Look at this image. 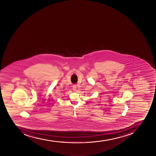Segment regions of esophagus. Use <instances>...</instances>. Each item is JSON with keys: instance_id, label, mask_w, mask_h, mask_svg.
<instances>
[{"instance_id": "esophagus-1", "label": "esophagus", "mask_w": 156, "mask_h": 156, "mask_svg": "<svg viewBox=\"0 0 156 156\" xmlns=\"http://www.w3.org/2000/svg\"><path fill=\"white\" fill-rule=\"evenodd\" d=\"M76 88H77V86H76V85H73V90L74 91H75L76 90Z\"/></svg>"}]
</instances>
